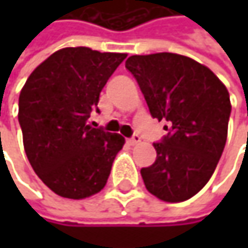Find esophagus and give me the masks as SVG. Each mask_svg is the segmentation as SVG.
Returning <instances> with one entry per match:
<instances>
[{
    "instance_id": "obj_1",
    "label": "esophagus",
    "mask_w": 248,
    "mask_h": 248,
    "mask_svg": "<svg viewBox=\"0 0 248 248\" xmlns=\"http://www.w3.org/2000/svg\"><path fill=\"white\" fill-rule=\"evenodd\" d=\"M139 142H140V136H139L138 133H133L132 138L127 139V143H129V145H136V143H139Z\"/></svg>"
}]
</instances>
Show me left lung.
<instances>
[{
  "label": "left lung",
  "instance_id": "obj_1",
  "mask_svg": "<svg viewBox=\"0 0 248 248\" xmlns=\"http://www.w3.org/2000/svg\"><path fill=\"white\" fill-rule=\"evenodd\" d=\"M151 116L167 121L155 162L142 168L146 189L167 202L194 197L210 181L227 140L230 94L220 78L198 62L173 53L130 56Z\"/></svg>",
  "mask_w": 248,
  "mask_h": 248
}]
</instances>
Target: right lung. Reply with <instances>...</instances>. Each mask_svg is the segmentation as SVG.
<instances>
[{
	"label": "right lung",
	"instance_id": "obj_1",
	"mask_svg": "<svg viewBox=\"0 0 248 248\" xmlns=\"http://www.w3.org/2000/svg\"><path fill=\"white\" fill-rule=\"evenodd\" d=\"M126 59L67 47L53 53L27 78L18 99V122L27 158L57 195L81 200L108 182L124 138L87 124L109 77Z\"/></svg>",
	"mask_w": 248,
	"mask_h": 248
}]
</instances>
